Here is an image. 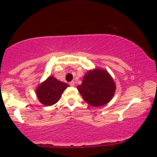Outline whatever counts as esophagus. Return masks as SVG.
<instances>
[{
    "label": "esophagus",
    "mask_w": 157,
    "mask_h": 157,
    "mask_svg": "<svg viewBox=\"0 0 157 157\" xmlns=\"http://www.w3.org/2000/svg\"><path fill=\"white\" fill-rule=\"evenodd\" d=\"M69 84H70L71 86H75V82H74V81H71V82L69 83Z\"/></svg>",
    "instance_id": "obj_1"
}]
</instances>
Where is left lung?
<instances>
[{"instance_id":"1","label":"left lung","mask_w":157,"mask_h":157,"mask_svg":"<svg viewBox=\"0 0 157 157\" xmlns=\"http://www.w3.org/2000/svg\"><path fill=\"white\" fill-rule=\"evenodd\" d=\"M77 89L86 102L93 106H100L111 100L116 85L106 70L96 68L86 74L82 83Z\"/></svg>"}]
</instances>
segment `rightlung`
<instances>
[{
  "label": "right lung",
  "instance_id": "right-lung-1",
  "mask_svg": "<svg viewBox=\"0 0 157 157\" xmlns=\"http://www.w3.org/2000/svg\"><path fill=\"white\" fill-rule=\"evenodd\" d=\"M68 83L61 82L53 76H49L36 89V95L41 104L52 106L59 101Z\"/></svg>",
  "mask_w": 157,
  "mask_h": 157
}]
</instances>
